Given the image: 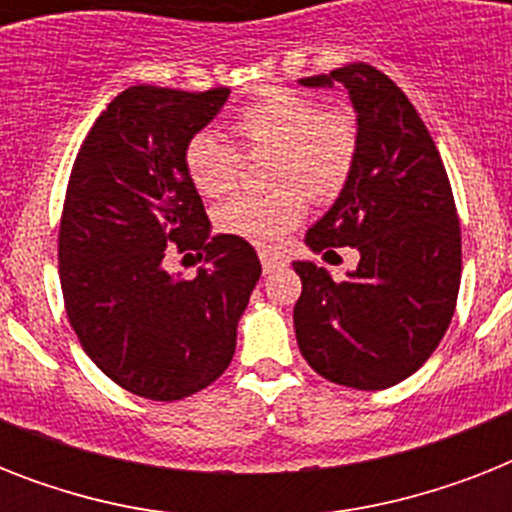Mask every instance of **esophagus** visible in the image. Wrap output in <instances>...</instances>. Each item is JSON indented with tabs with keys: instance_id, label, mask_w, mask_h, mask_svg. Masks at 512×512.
<instances>
[{
	"instance_id": "34e87169",
	"label": "esophagus",
	"mask_w": 512,
	"mask_h": 512,
	"mask_svg": "<svg viewBox=\"0 0 512 512\" xmlns=\"http://www.w3.org/2000/svg\"><path fill=\"white\" fill-rule=\"evenodd\" d=\"M260 263H263L265 273H273V271H279V268H284L287 260H284L281 255H273V252H260Z\"/></svg>"
}]
</instances>
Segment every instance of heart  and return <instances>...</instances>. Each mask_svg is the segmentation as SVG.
Segmentation results:
<instances>
[{
    "instance_id": "heart-1",
    "label": "heart",
    "mask_w": 512,
    "mask_h": 512,
    "mask_svg": "<svg viewBox=\"0 0 512 512\" xmlns=\"http://www.w3.org/2000/svg\"><path fill=\"white\" fill-rule=\"evenodd\" d=\"M244 154H271L265 196H236L215 212V225L255 247H276L303 220L305 199L332 201L348 185L358 159L356 116L321 108L292 90H268L231 122ZM212 132H196L183 148L188 180L201 196L217 199L239 180V154Z\"/></svg>"
}]
</instances>
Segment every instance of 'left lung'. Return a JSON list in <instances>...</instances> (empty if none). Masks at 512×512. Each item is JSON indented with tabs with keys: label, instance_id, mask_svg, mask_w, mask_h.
<instances>
[{
	"label": "left lung",
	"instance_id": "1",
	"mask_svg": "<svg viewBox=\"0 0 512 512\" xmlns=\"http://www.w3.org/2000/svg\"><path fill=\"white\" fill-rule=\"evenodd\" d=\"M345 87L358 159L329 212L305 233L313 252L353 247L356 271L335 281L295 260L303 295L295 335L324 380L382 390L414 374L452 324L462 273L460 220L444 162L404 92L366 63L300 79Z\"/></svg>",
	"mask_w": 512,
	"mask_h": 512
}]
</instances>
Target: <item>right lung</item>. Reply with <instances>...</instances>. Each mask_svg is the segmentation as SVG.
<instances>
[{
  "instance_id": "1",
  "label": "right lung",
  "mask_w": 512,
  "mask_h": 512,
  "mask_svg": "<svg viewBox=\"0 0 512 512\" xmlns=\"http://www.w3.org/2000/svg\"><path fill=\"white\" fill-rule=\"evenodd\" d=\"M228 95L151 84L119 92L68 180L58 236L68 321L100 372L151 401H180L228 369L263 273L247 241L209 233L183 164L185 143ZM180 251L205 260L193 280L166 271Z\"/></svg>"
}]
</instances>
